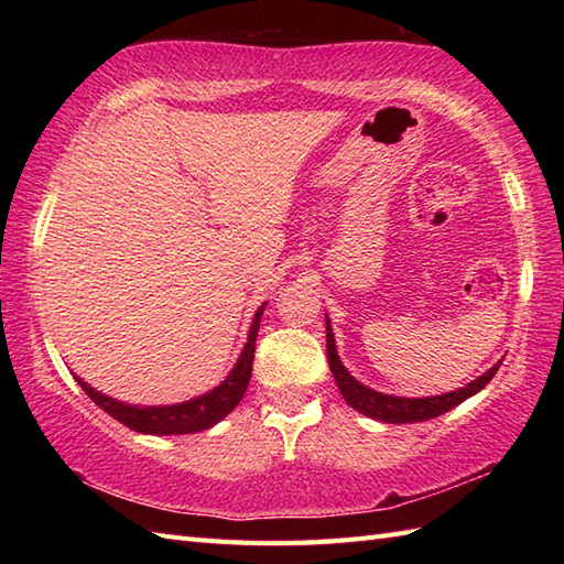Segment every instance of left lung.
I'll return each instance as SVG.
<instances>
[{
	"instance_id": "1",
	"label": "left lung",
	"mask_w": 564,
	"mask_h": 564,
	"mask_svg": "<svg viewBox=\"0 0 564 564\" xmlns=\"http://www.w3.org/2000/svg\"><path fill=\"white\" fill-rule=\"evenodd\" d=\"M327 317V315H325ZM327 361L332 368V376L337 380V388L341 392V398L349 402L356 412H361L370 419H378V422L386 424H412V422H426V419H434L438 414H446L453 406H458L467 398L480 392L489 380L495 378L499 370V364L482 373L480 378H475L473 382H467L465 388L434 394V398H394V394L378 392L373 388L358 382L346 366L341 364V358L337 354V344H334V332L327 317Z\"/></svg>"
}]
</instances>
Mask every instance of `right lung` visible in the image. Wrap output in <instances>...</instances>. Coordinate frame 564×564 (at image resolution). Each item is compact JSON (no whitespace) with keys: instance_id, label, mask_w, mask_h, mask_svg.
I'll return each mask as SVG.
<instances>
[{"instance_id":"add662e5","label":"right lung","mask_w":564,"mask_h":564,"mask_svg":"<svg viewBox=\"0 0 564 564\" xmlns=\"http://www.w3.org/2000/svg\"><path fill=\"white\" fill-rule=\"evenodd\" d=\"M267 303L259 305L254 319L247 334V344L242 354H239L235 368L227 373V378L215 386L213 390L198 394L194 400L176 402V404H128L121 400H113L109 394L94 390L89 382H84L79 376H75L77 386L97 402L104 412H109L118 422L126 424L128 429L138 431V434H152V436H176V434H196V431L210 429L230 414L239 400L245 398L249 378H251V364H254V349H257V332L259 322Z\"/></svg>"}]
</instances>
